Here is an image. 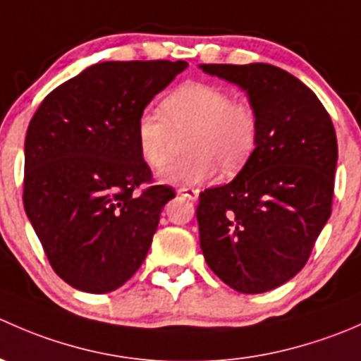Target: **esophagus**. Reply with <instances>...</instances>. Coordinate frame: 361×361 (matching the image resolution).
<instances>
[{"mask_svg": "<svg viewBox=\"0 0 361 361\" xmlns=\"http://www.w3.org/2000/svg\"><path fill=\"white\" fill-rule=\"evenodd\" d=\"M178 195L188 199V201H197L199 190H195V188H180V190H178Z\"/></svg>", "mask_w": 361, "mask_h": 361, "instance_id": "1", "label": "esophagus"}]
</instances>
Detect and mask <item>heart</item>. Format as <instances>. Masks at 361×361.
<instances>
[{
	"label": "heart",
	"mask_w": 361,
	"mask_h": 361,
	"mask_svg": "<svg viewBox=\"0 0 361 361\" xmlns=\"http://www.w3.org/2000/svg\"><path fill=\"white\" fill-rule=\"evenodd\" d=\"M157 110H143L136 122V143L145 162L162 167L169 157L174 133L192 129L188 155L160 171L162 183L195 187L218 173L241 169L258 141V116L250 103L235 101L231 90L202 82H188L167 94Z\"/></svg>",
	"instance_id": "obj_1"
}]
</instances>
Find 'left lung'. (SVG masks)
<instances>
[{
  "label": "left lung",
  "mask_w": 361,
  "mask_h": 361,
  "mask_svg": "<svg viewBox=\"0 0 361 361\" xmlns=\"http://www.w3.org/2000/svg\"><path fill=\"white\" fill-rule=\"evenodd\" d=\"M199 68L241 87L258 116L248 162L231 183L199 195L202 255L235 292H269L304 267L332 213L336 129L316 94L285 69Z\"/></svg>",
  "instance_id": "obj_1"
}]
</instances>
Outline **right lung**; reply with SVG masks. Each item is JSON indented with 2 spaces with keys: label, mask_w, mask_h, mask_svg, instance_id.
I'll use <instances>...</instances> for the list:
<instances>
[{
  "label": "right lung",
  "mask_w": 361,
  "mask_h": 361,
  "mask_svg": "<svg viewBox=\"0 0 361 361\" xmlns=\"http://www.w3.org/2000/svg\"><path fill=\"white\" fill-rule=\"evenodd\" d=\"M188 64L108 61L54 89L24 143V209L61 279L87 293L120 288L141 267L174 197L136 143L140 113Z\"/></svg>",
  "instance_id": "right-lung-1"
}]
</instances>
